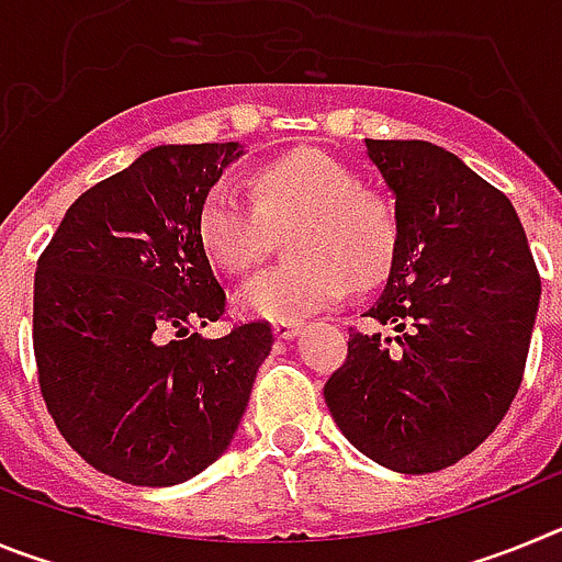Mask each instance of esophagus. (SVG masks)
<instances>
[{
	"mask_svg": "<svg viewBox=\"0 0 562 562\" xmlns=\"http://www.w3.org/2000/svg\"><path fill=\"white\" fill-rule=\"evenodd\" d=\"M272 331H276V337H281V340H292L295 335H301V324H276L272 326Z\"/></svg>",
	"mask_w": 562,
	"mask_h": 562,
	"instance_id": "1",
	"label": "esophagus"
}]
</instances>
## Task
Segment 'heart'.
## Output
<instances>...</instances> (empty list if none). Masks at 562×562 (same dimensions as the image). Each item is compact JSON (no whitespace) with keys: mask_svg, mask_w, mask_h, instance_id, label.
I'll use <instances>...</instances> for the list:
<instances>
[{"mask_svg":"<svg viewBox=\"0 0 562 562\" xmlns=\"http://www.w3.org/2000/svg\"><path fill=\"white\" fill-rule=\"evenodd\" d=\"M252 200L220 182L196 213V238L213 267L245 276L267 258L272 227H292L290 265L267 270L238 292L252 317L295 324L337 304L349 284H376L400 245L396 211L362 177L321 148H295L252 171Z\"/></svg>","mask_w":562,"mask_h":562,"instance_id":"obj_1","label":"heart"}]
</instances>
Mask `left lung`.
Returning a JSON list of instances; mask_svg holds the SVG:
<instances>
[{
  "mask_svg": "<svg viewBox=\"0 0 562 562\" xmlns=\"http://www.w3.org/2000/svg\"><path fill=\"white\" fill-rule=\"evenodd\" d=\"M396 196L400 245L366 312L400 335L351 329L326 380L331 419L394 473H436L473 453L520 389L540 276L513 202L425 140H366Z\"/></svg>",
  "mask_w": 562,
  "mask_h": 562,
  "instance_id": "1",
  "label": "left lung"
}]
</instances>
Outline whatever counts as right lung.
I'll return each mask as SVG.
<instances>
[{
  "label": "right lung",
  "mask_w": 562,
  "mask_h": 562,
  "mask_svg": "<svg viewBox=\"0 0 562 562\" xmlns=\"http://www.w3.org/2000/svg\"><path fill=\"white\" fill-rule=\"evenodd\" d=\"M245 148L157 146L81 193L36 267L33 351L49 416L87 464L137 486H171L236 436L265 321L207 340L225 290L196 238L205 193Z\"/></svg>",
  "instance_id": "1"
}]
</instances>
